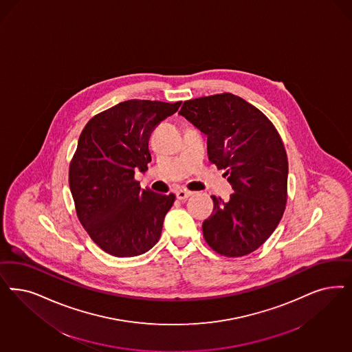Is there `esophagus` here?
I'll list each match as a JSON object with an SVG mask.
<instances>
[{
    "label": "esophagus",
    "mask_w": 352,
    "mask_h": 352,
    "mask_svg": "<svg viewBox=\"0 0 352 352\" xmlns=\"http://www.w3.org/2000/svg\"><path fill=\"white\" fill-rule=\"evenodd\" d=\"M175 195H177L178 200H186L187 197H190L192 195V192L191 191H186V190H179V191L175 192Z\"/></svg>",
    "instance_id": "1"
}]
</instances>
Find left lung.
<instances>
[{
    "mask_svg": "<svg viewBox=\"0 0 352 352\" xmlns=\"http://www.w3.org/2000/svg\"><path fill=\"white\" fill-rule=\"evenodd\" d=\"M179 114L208 136V157L226 170L234 192L229 201L212 196L213 212L203 222L209 247L241 257L256 251L278 226L287 201L286 149L267 116L232 94L184 101Z\"/></svg>",
    "mask_w": 352,
    "mask_h": 352,
    "instance_id": "obj_1",
    "label": "left lung"
}]
</instances>
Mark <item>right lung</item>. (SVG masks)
Returning a JSON list of instances; mask_svg holds the SVG:
<instances>
[{
	"label": "right lung",
	"instance_id": "add662e5",
	"mask_svg": "<svg viewBox=\"0 0 352 352\" xmlns=\"http://www.w3.org/2000/svg\"><path fill=\"white\" fill-rule=\"evenodd\" d=\"M179 107L127 100L91 118L79 136L69 169L76 216L109 255H142L160 239L175 195L142 190L135 171L148 169L151 133Z\"/></svg>",
	"mask_w": 352,
	"mask_h": 352
}]
</instances>
